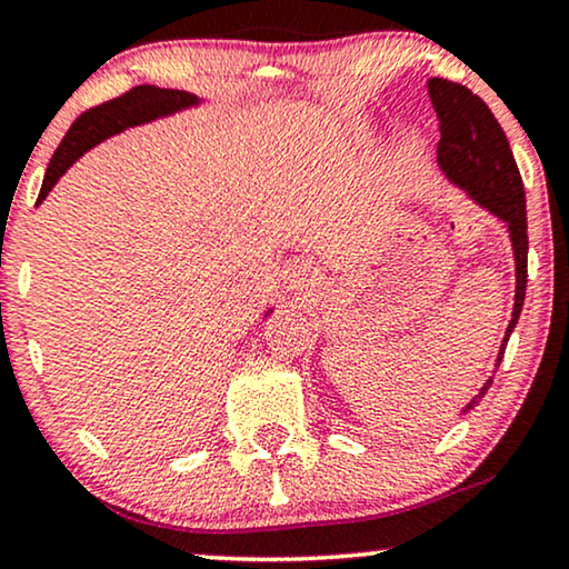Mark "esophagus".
I'll use <instances>...</instances> for the list:
<instances>
[{"label":"esophagus","instance_id":"34e87169","mask_svg":"<svg viewBox=\"0 0 569 569\" xmlns=\"http://www.w3.org/2000/svg\"><path fill=\"white\" fill-rule=\"evenodd\" d=\"M283 276H286L288 291H303V288H309L311 276L315 273H311V266L307 260L293 258V260H288Z\"/></svg>","mask_w":569,"mask_h":569}]
</instances>
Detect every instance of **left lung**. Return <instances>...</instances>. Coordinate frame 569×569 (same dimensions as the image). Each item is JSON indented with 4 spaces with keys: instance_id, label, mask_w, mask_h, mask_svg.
Returning a JSON list of instances; mask_svg holds the SVG:
<instances>
[{
    "instance_id": "obj_1",
    "label": "left lung",
    "mask_w": 569,
    "mask_h": 569,
    "mask_svg": "<svg viewBox=\"0 0 569 569\" xmlns=\"http://www.w3.org/2000/svg\"><path fill=\"white\" fill-rule=\"evenodd\" d=\"M428 94L433 102L438 123H441V141H438L436 162L446 174V180L453 188H459L469 201L490 211L492 216L508 227L510 247H513L516 260V296H513V315L502 335L498 361L510 340V332L516 330L518 317H521L526 299V278H528V223H526V193L523 180L518 172V164L510 151V143L502 133L500 123L495 121L490 108L482 98L467 90L463 84L448 82V79L433 77L428 82ZM492 379L485 381V387L469 399L459 415H467L471 407L482 402V397L490 389Z\"/></svg>"
}]
</instances>
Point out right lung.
Instances as JSON below:
<instances>
[{
	"instance_id": "obj_1",
	"label": "right lung",
	"mask_w": 569,
	"mask_h": 569,
	"mask_svg": "<svg viewBox=\"0 0 569 569\" xmlns=\"http://www.w3.org/2000/svg\"><path fill=\"white\" fill-rule=\"evenodd\" d=\"M206 100L198 98L193 92L182 90H164V87L154 84H141L133 87L131 92L121 94V98L102 102V106L87 110L84 116H79L71 128L63 136L59 149L53 151L51 162H48V170L43 174L41 196H38V203L46 201V196L51 193L56 182H59L71 164L77 162L79 157L87 154L92 147H98L110 136L123 133L126 128H136L151 121H159V118H170L174 113H182V110L201 108ZM273 311L270 307L266 317Z\"/></svg>"
}]
</instances>
